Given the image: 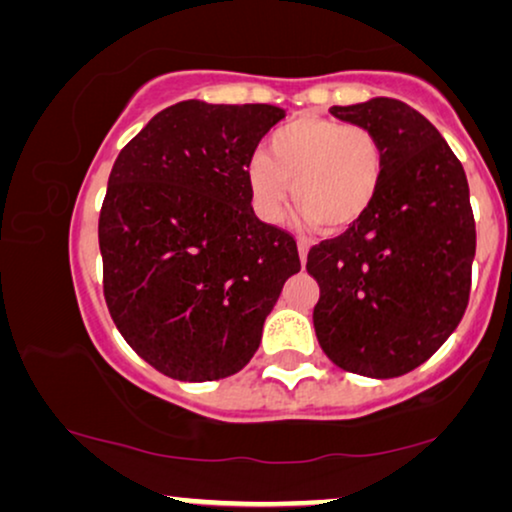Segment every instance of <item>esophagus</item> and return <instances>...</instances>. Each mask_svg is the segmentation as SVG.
<instances>
[{
  "instance_id": "34e87169",
  "label": "esophagus",
  "mask_w": 512,
  "mask_h": 512,
  "mask_svg": "<svg viewBox=\"0 0 512 512\" xmlns=\"http://www.w3.org/2000/svg\"><path fill=\"white\" fill-rule=\"evenodd\" d=\"M308 243L306 241H299V257H301V264H306V259H308Z\"/></svg>"
}]
</instances>
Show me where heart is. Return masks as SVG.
Returning a JSON list of instances; mask_svg holds the SVG:
<instances>
[{
	"label": "heart",
	"mask_w": 512,
	"mask_h": 512,
	"mask_svg": "<svg viewBox=\"0 0 512 512\" xmlns=\"http://www.w3.org/2000/svg\"><path fill=\"white\" fill-rule=\"evenodd\" d=\"M387 148L369 127L301 115L271 134L266 155L250 157L246 181L255 211L276 222L285 211L287 187L306 220L329 234L362 222L383 190Z\"/></svg>",
	"instance_id": "heart-1"
}]
</instances>
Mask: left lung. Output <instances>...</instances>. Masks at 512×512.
<instances>
[{"mask_svg": "<svg viewBox=\"0 0 512 512\" xmlns=\"http://www.w3.org/2000/svg\"><path fill=\"white\" fill-rule=\"evenodd\" d=\"M387 148V174L362 222L311 248L313 325L343 371L397 378L427 362L462 322L475 220L462 162L422 113L390 97L331 106Z\"/></svg>", "mask_w": 512, "mask_h": 512, "instance_id": "1", "label": "left lung"}]
</instances>
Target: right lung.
Returning <instances> with one entry per match:
<instances>
[{"mask_svg": "<svg viewBox=\"0 0 512 512\" xmlns=\"http://www.w3.org/2000/svg\"><path fill=\"white\" fill-rule=\"evenodd\" d=\"M285 118L271 104L164 109L120 150L99 213L104 299L122 338L164 376L204 383L259 348L297 241L250 206L246 167Z\"/></svg>", "mask_w": 512, "mask_h": 512, "instance_id": "1", "label": "right lung"}]
</instances>
